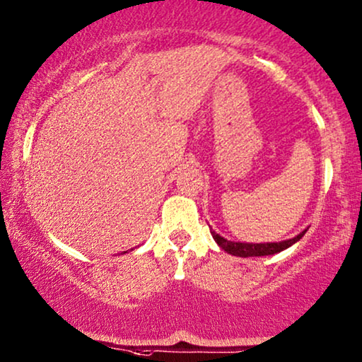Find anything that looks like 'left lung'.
I'll return each instance as SVG.
<instances>
[{"label": "left lung", "instance_id": "left-lung-1", "mask_svg": "<svg viewBox=\"0 0 362 362\" xmlns=\"http://www.w3.org/2000/svg\"><path fill=\"white\" fill-rule=\"evenodd\" d=\"M305 232L307 230H303V232L298 233L296 238L286 240V242H279V243H237V242H228V240H225L223 237H220L218 233L214 232V230H211L212 237L220 248L233 256H240V258H248V256H268V255L279 253V251L289 248V246L298 242V240L305 235Z\"/></svg>", "mask_w": 362, "mask_h": 362}]
</instances>
